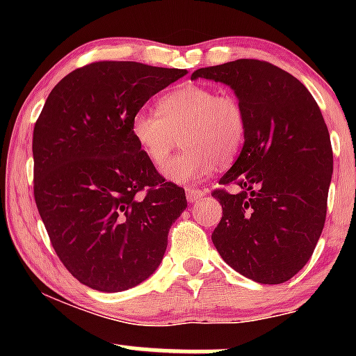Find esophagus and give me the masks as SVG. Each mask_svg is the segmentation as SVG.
<instances>
[{"mask_svg":"<svg viewBox=\"0 0 356 356\" xmlns=\"http://www.w3.org/2000/svg\"><path fill=\"white\" fill-rule=\"evenodd\" d=\"M186 195H187V201L194 204V202L201 201V199L204 197V191H201V189H192V187H187Z\"/></svg>","mask_w":356,"mask_h":356,"instance_id":"esophagus-1","label":"esophagus"}]
</instances>
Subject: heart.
<instances>
[{
    "mask_svg": "<svg viewBox=\"0 0 356 356\" xmlns=\"http://www.w3.org/2000/svg\"><path fill=\"white\" fill-rule=\"evenodd\" d=\"M246 129V113L234 95L197 83L165 93L157 113L138 110L130 125L134 140L157 169L164 167L181 137L186 150L164 169L177 184L201 181L219 161L229 164L244 144Z\"/></svg>",
    "mask_w": 356,
    "mask_h": 356,
    "instance_id": "obj_1",
    "label": "heart"
}]
</instances>
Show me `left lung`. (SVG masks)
Returning a JSON list of instances; mask_svg holds the SVG:
<instances>
[{"instance_id":"8db88e82","label":"left lung","mask_w":356,"mask_h":356,"mask_svg":"<svg viewBox=\"0 0 356 356\" xmlns=\"http://www.w3.org/2000/svg\"><path fill=\"white\" fill-rule=\"evenodd\" d=\"M191 79L231 87L248 122L239 157L219 181L236 192H212L222 206L212 243L243 276L284 283L308 263L325 226L333 152L320 107L300 80L268 61H227Z\"/></svg>"}]
</instances>
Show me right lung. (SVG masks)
<instances>
[{
    "label": "right lung",
    "instance_id": "obj_1",
    "mask_svg": "<svg viewBox=\"0 0 356 356\" xmlns=\"http://www.w3.org/2000/svg\"><path fill=\"white\" fill-rule=\"evenodd\" d=\"M187 70L97 61L61 79L33 130L35 201L65 268L81 284L118 293L161 264L186 192L155 170L132 118Z\"/></svg>",
    "mask_w": 356,
    "mask_h": 356
}]
</instances>
